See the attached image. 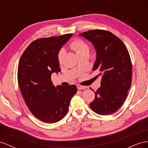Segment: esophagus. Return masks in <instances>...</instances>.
Here are the masks:
<instances>
[{
    "mask_svg": "<svg viewBox=\"0 0 148 148\" xmlns=\"http://www.w3.org/2000/svg\"><path fill=\"white\" fill-rule=\"evenodd\" d=\"M77 87L78 90H83V89H86V87L85 86H82L81 85H77Z\"/></svg>",
    "mask_w": 148,
    "mask_h": 148,
    "instance_id": "esophagus-1",
    "label": "esophagus"
}]
</instances>
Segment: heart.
Listing matches in <instances>:
<instances>
[{
    "label": "heart",
    "mask_w": 148,
    "mask_h": 148,
    "mask_svg": "<svg viewBox=\"0 0 148 148\" xmlns=\"http://www.w3.org/2000/svg\"><path fill=\"white\" fill-rule=\"evenodd\" d=\"M70 46L71 49H73L79 56L83 55V54L89 53V46H88L86 42H84L81 40H76L73 41L71 43ZM64 54L65 50L64 49H61L58 56V60L59 62H61Z\"/></svg>",
    "instance_id": "heart-1"
}]
</instances>
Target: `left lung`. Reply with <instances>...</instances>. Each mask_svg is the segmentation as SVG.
I'll return each mask as SVG.
<instances>
[{
  "label": "left lung",
  "instance_id": "left-lung-1",
  "mask_svg": "<svg viewBox=\"0 0 148 148\" xmlns=\"http://www.w3.org/2000/svg\"><path fill=\"white\" fill-rule=\"evenodd\" d=\"M79 35L94 46L96 60L92 70L99 73L95 77H102L90 107L99 115H110L121 107L131 87L132 64L128 51L119 38L106 30H89Z\"/></svg>",
  "mask_w": 148,
  "mask_h": 148
}]
</instances>
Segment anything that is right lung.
Instances as JSON below:
<instances>
[{
	"label": "right lung",
	"mask_w": 148,
	"mask_h": 148,
	"mask_svg": "<svg viewBox=\"0 0 148 148\" xmlns=\"http://www.w3.org/2000/svg\"><path fill=\"white\" fill-rule=\"evenodd\" d=\"M73 34L43 38L29 45L20 58L18 82L28 108L37 119L56 123L65 116L76 86H54L51 76L61 71L60 50Z\"/></svg>",
	"instance_id": "obj_1"
}]
</instances>
